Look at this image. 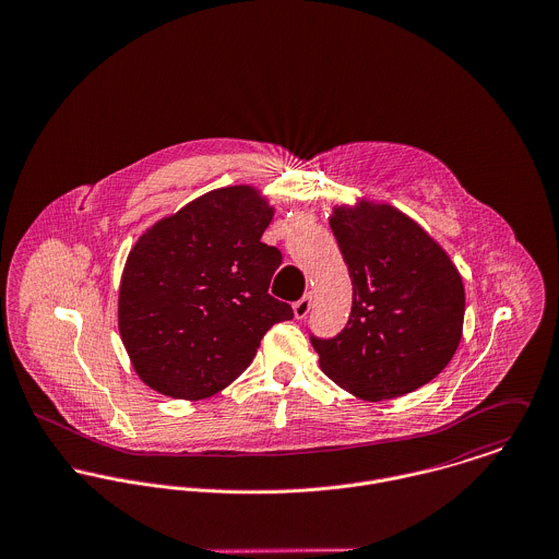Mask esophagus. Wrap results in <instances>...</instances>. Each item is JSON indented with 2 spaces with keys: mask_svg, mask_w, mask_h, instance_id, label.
Returning <instances> with one entry per match:
<instances>
[{
  "mask_svg": "<svg viewBox=\"0 0 559 559\" xmlns=\"http://www.w3.org/2000/svg\"><path fill=\"white\" fill-rule=\"evenodd\" d=\"M310 310V296H302L298 302H294V314H296V319H305L307 314H309Z\"/></svg>",
  "mask_w": 559,
  "mask_h": 559,
  "instance_id": "34e87169",
  "label": "esophagus"
}]
</instances>
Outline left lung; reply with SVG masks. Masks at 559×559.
Instances as JSON below:
<instances>
[{
  "instance_id": "1",
  "label": "left lung",
  "mask_w": 559,
  "mask_h": 559,
  "mask_svg": "<svg viewBox=\"0 0 559 559\" xmlns=\"http://www.w3.org/2000/svg\"><path fill=\"white\" fill-rule=\"evenodd\" d=\"M330 227L354 302L336 336L310 334L321 371L365 401L414 392L443 371L459 347L465 314L459 270L392 205L336 207Z\"/></svg>"
}]
</instances>
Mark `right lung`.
I'll list each match as a JSON object with an SVG mask.
<instances>
[{"instance_id": "1", "label": "right lung", "mask_w": 559, "mask_h": 559, "mask_svg": "<svg viewBox=\"0 0 559 559\" xmlns=\"http://www.w3.org/2000/svg\"><path fill=\"white\" fill-rule=\"evenodd\" d=\"M272 207L250 187L212 190L147 229L126 259L118 321L136 374L205 399L247 371L263 334L294 317L267 294L283 261L261 242Z\"/></svg>"}]
</instances>
